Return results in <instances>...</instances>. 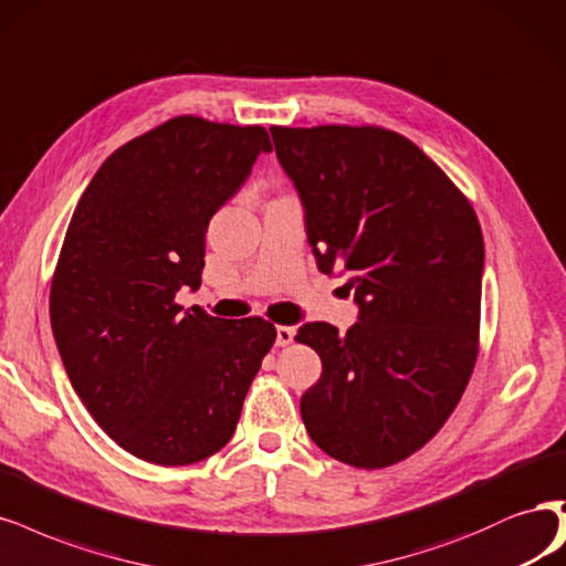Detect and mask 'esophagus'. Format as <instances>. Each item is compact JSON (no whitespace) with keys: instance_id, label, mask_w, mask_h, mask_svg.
Wrapping results in <instances>:
<instances>
[{"instance_id":"esophagus-1","label":"esophagus","mask_w":566,"mask_h":566,"mask_svg":"<svg viewBox=\"0 0 566 566\" xmlns=\"http://www.w3.org/2000/svg\"><path fill=\"white\" fill-rule=\"evenodd\" d=\"M295 342V327H287V325H279L276 327V344L279 346H287Z\"/></svg>"}]
</instances>
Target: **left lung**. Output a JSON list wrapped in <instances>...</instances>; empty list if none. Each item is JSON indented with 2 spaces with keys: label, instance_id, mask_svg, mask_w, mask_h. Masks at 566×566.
<instances>
[{
  "label": "left lung",
  "instance_id": "left-lung-1",
  "mask_svg": "<svg viewBox=\"0 0 566 566\" xmlns=\"http://www.w3.org/2000/svg\"><path fill=\"white\" fill-rule=\"evenodd\" d=\"M323 274L348 276L358 323H304L323 363L302 396L308 438L356 469H384L431 440L478 358L482 229L426 154L375 126L271 128Z\"/></svg>",
  "mask_w": 566,
  "mask_h": 566
}]
</instances>
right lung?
<instances>
[{"instance_id":"right-lung-1","label":"right lung","mask_w":566,"mask_h":566,"mask_svg":"<svg viewBox=\"0 0 566 566\" xmlns=\"http://www.w3.org/2000/svg\"><path fill=\"white\" fill-rule=\"evenodd\" d=\"M269 151L262 126L175 116L107 157L74 208L51 283L55 346L97 426L143 461L222 450L276 339L262 318L175 304L201 285L210 218Z\"/></svg>"}]
</instances>
